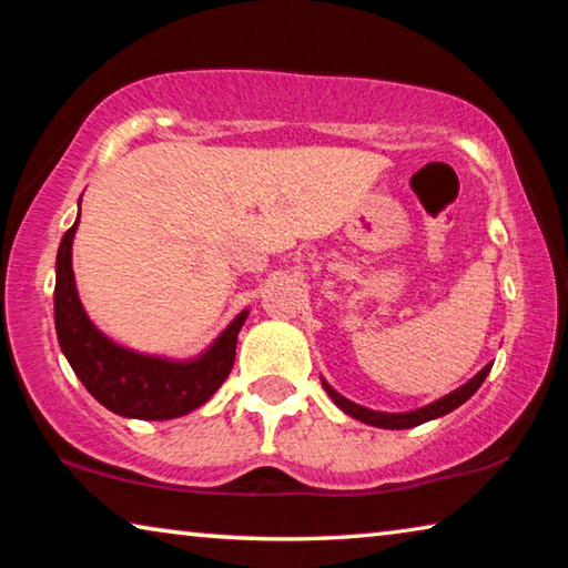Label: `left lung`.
Listing matches in <instances>:
<instances>
[{"label": "left lung", "instance_id": "8db88e82", "mask_svg": "<svg viewBox=\"0 0 568 568\" xmlns=\"http://www.w3.org/2000/svg\"><path fill=\"white\" fill-rule=\"evenodd\" d=\"M491 365L488 363L484 371H478L474 378H470L468 383H464V386L456 388L454 393H448V396L438 398L434 403H428V406L423 408H416V410H408V413H383V410H371V408H363L358 406V403H353L348 398H343L338 390H333L328 383L323 381V388L328 396L333 398L335 406H338L343 413H348V416H353L355 420H363L368 423V426H376V428H413V426H420V423L426 420H434V418H440L446 416V413H450L454 408H458L460 403H466L474 393L480 388V383L486 381L488 373H491Z\"/></svg>", "mask_w": 568, "mask_h": 568}]
</instances>
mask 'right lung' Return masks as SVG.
<instances>
[{
	"mask_svg": "<svg viewBox=\"0 0 568 568\" xmlns=\"http://www.w3.org/2000/svg\"><path fill=\"white\" fill-rule=\"evenodd\" d=\"M80 217L67 230L57 250L54 328L64 358L104 408L124 418L168 420L195 410L223 386L235 363L243 311L217 335L210 348L192 361H170L134 353L94 328L80 303L72 271V240Z\"/></svg>",
	"mask_w": 568,
	"mask_h": 568,
	"instance_id": "right-lung-1",
	"label": "right lung"
}]
</instances>
